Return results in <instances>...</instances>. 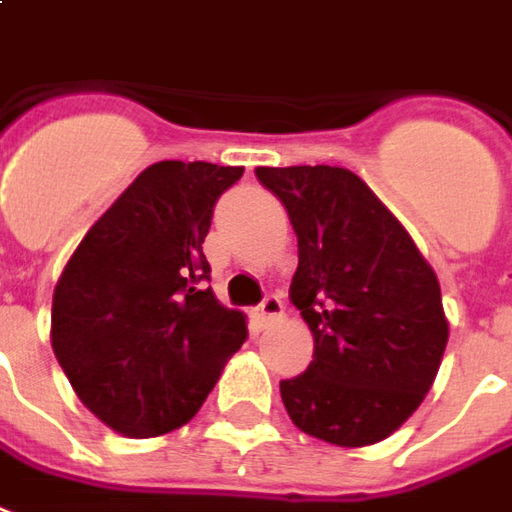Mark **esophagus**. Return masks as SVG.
Here are the masks:
<instances>
[{"label": "esophagus", "instance_id": "obj_1", "mask_svg": "<svg viewBox=\"0 0 512 512\" xmlns=\"http://www.w3.org/2000/svg\"><path fill=\"white\" fill-rule=\"evenodd\" d=\"M281 314H284V303H281V300H278V297H275V295L264 297L262 306L256 308V317H259V322H262V325L278 320Z\"/></svg>", "mask_w": 512, "mask_h": 512}]
</instances>
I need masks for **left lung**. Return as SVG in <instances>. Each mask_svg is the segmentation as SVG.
I'll list each match as a JSON object with an SVG mask.
<instances>
[{
    "instance_id": "1",
    "label": "left lung",
    "mask_w": 512,
    "mask_h": 512,
    "mask_svg": "<svg viewBox=\"0 0 512 512\" xmlns=\"http://www.w3.org/2000/svg\"><path fill=\"white\" fill-rule=\"evenodd\" d=\"M297 234L289 297L314 361L281 380L289 419L336 447L389 438L430 391L449 325L441 286L411 234L347 168H256Z\"/></svg>"
}]
</instances>
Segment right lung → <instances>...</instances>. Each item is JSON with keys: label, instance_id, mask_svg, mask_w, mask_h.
Wrapping results in <instances>:
<instances>
[{"label": "right lung", "instance_id": "1", "mask_svg": "<svg viewBox=\"0 0 512 512\" xmlns=\"http://www.w3.org/2000/svg\"><path fill=\"white\" fill-rule=\"evenodd\" d=\"M242 168L165 159L93 223L52 300V347L76 397L115 433L151 438L190 422L245 314L204 289V239Z\"/></svg>", "mask_w": 512, "mask_h": 512}]
</instances>
